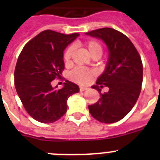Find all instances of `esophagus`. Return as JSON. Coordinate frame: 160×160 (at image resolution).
<instances>
[{"mask_svg": "<svg viewBox=\"0 0 160 160\" xmlns=\"http://www.w3.org/2000/svg\"><path fill=\"white\" fill-rule=\"evenodd\" d=\"M87 89H88V87H82V86H81V87H79V90H80V91H84V90H87Z\"/></svg>", "mask_w": 160, "mask_h": 160, "instance_id": "esophagus-1", "label": "esophagus"}]
</instances>
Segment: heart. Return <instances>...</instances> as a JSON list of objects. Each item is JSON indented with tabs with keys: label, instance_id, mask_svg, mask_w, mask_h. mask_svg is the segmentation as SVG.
Returning <instances> with one entry per match:
<instances>
[{
	"label": "heart",
	"instance_id": "1",
	"mask_svg": "<svg viewBox=\"0 0 160 160\" xmlns=\"http://www.w3.org/2000/svg\"><path fill=\"white\" fill-rule=\"evenodd\" d=\"M85 46L88 50L89 53L91 57L98 56L101 57L102 53V49L100 44L96 41H88L85 43ZM73 50V46H70L66 50L64 53V61L66 63H69L71 58L72 53ZM94 76V72L93 70L83 69V68H76L70 73V78L73 81L81 84L88 83Z\"/></svg>",
	"mask_w": 160,
	"mask_h": 160
}]
</instances>
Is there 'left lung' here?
I'll use <instances>...</instances> for the list:
<instances>
[{"label":"left lung","instance_id":"obj_1","mask_svg":"<svg viewBox=\"0 0 160 160\" xmlns=\"http://www.w3.org/2000/svg\"><path fill=\"white\" fill-rule=\"evenodd\" d=\"M86 34L102 41L109 53L105 70L98 78L96 85L92 86L100 93L101 98L89 106V111L103 123L118 122L131 111L140 94L141 58L129 38L115 29L102 28ZM98 84L101 88L103 85L108 87L109 90L101 94Z\"/></svg>","mask_w":160,"mask_h":160}]
</instances>
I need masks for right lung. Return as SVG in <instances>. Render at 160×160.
Segmentation results:
<instances>
[{
	"label": "right lung",
	"mask_w": 160,
	"mask_h": 160,
	"mask_svg": "<svg viewBox=\"0 0 160 160\" xmlns=\"http://www.w3.org/2000/svg\"><path fill=\"white\" fill-rule=\"evenodd\" d=\"M79 36L45 30L29 41L20 53L14 79L17 93L28 114L35 120L49 123L66 114L68 98L79 92L77 84L66 80L57 90L51 82L62 77L63 52Z\"/></svg>",
	"instance_id": "obj_1"
}]
</instances>
